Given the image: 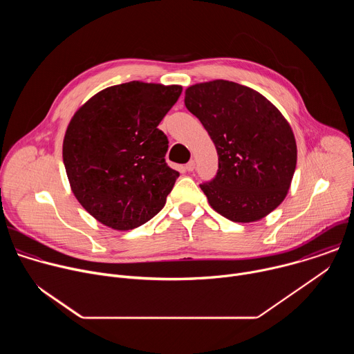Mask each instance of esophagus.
Listing matches in <instances>:
<instances>
[{"label": "esophagus", "mask_w": 354, "mask_h": 354, "mask_svg": "<svg viewBox=\"0 0 354 354\" xmlns=\"http://www.w3.org/2000/svg\"><path fill=\"white\" fill-rule=\"evenodd\" d=\"M185 169H186L187 172H192V171L194 169V161H193V160H190V161L185 165Z\"/></svg>", "instance_id": "1"}]
</instances>
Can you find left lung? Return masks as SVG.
I'll list each match as a JSON object with an SVG mask.
<instances>
[{
    "label": "left lung",
    "mask_w": 354,
    "mask_h": 354,
    "mask_svg": "<svg viewBox=\"0 0 354 354\" xmlns=\"http://www.w3.org/2000/svg\"><path fill=\"white\" fill-rule=\"evenodd\" d=\"M185 105L217 148V174L200 183L210 206L234 223L273 212L297 164L292 130L277 108L259 92L224 80L189 86Z\"/></svg>",
    "instance_id": "8db88e82"
}]
</instances>
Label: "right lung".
<instances>
[{
    "mask_svg": "<svg viewBox=\"0 0 354 354\" xmlns=\"http://www.w3.org/2000/svg\"><path fill=\"white\" fill-rule=\"evenodd\" d=\"M182 86L131 81L92 96L71 119L66 172L81 206L115 230H133L165 206L179 172L167 161L168 137L157 129Z\"/></svg>",
    "mask_w": 354,
    "mask_h": 354,
    "instance_id": "add662e5",
    "label": "right lung"
}]
</instances>
